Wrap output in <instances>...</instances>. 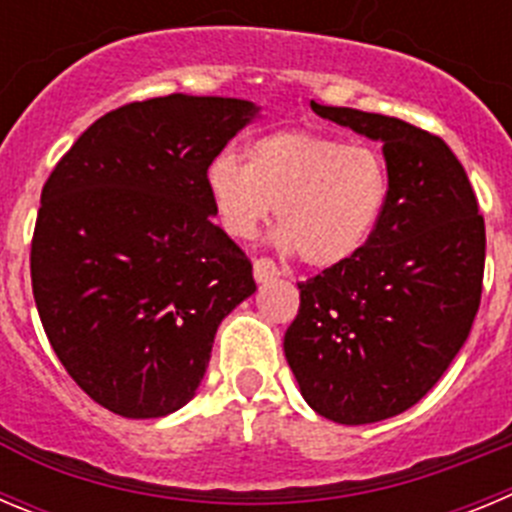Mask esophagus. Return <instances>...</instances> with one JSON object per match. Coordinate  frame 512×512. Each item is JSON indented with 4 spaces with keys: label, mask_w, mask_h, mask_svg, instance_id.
Listing matches in <instances>:
<instances>
[{
    "label": "esophagus",
    "mask_w": 512,
    "mask_h": 512,
    "mask_svg": "<svg viewBox=\"0 0 512 512\" xmlns=\"http://www.w3.org/2000/svg\"><path fill=\"white\" fill-rule=\"evenodd\" d=\"M276 276H279V266H276L271 259L253 261V279L259 281V284H266V281L276 279Z\"/></svg>",
    "instance_id": "1"
}]
</instances>
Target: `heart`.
Here are the masks:
<instances>
[{
  "label": "heart",
  "mask_w": 512,
  "mask_h": 512,
  "mask_svg": "<svg viewBox=\"0 0 512 512\" xmlns=\"http://www.w3.org/2000/svg\"><path fill=\"white\" fill-rule=\"evenodd\" d=\"M210 203L233 238H253L274 215L279 241L314 269L358 256L388 203L386 162L373 147L307 129L261 134L236 154H218L205 172Z\"/></svg>",
  "instance_id": "1"
}]
</instances>
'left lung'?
<instances>
[{
    "mask_svg": "<svg viewBox=\"0 0 512 512\" xmlns=\"http://www.w3.org/2000/svg\"><path fill=\"white\" fill-rule=\"evenodd\" d=\"M312 111L383 142L391 187L368 246L299 284L284 353L304 401L337 424H375L419 403L480 309L485 220L444 139L342 106Z\"/></svg>",
    "mask_w": 512,
    "mask_h": 512,
    "instance_id": "8db88e82",
    "label": "left lung"
}]
</instances>
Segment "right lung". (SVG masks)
I'll return each mask as SVG.
<instances>
[{"label":"right lung","instance_id":"add662e5","mask_svg":"<svg viewBox=\"0 0 512 512\" xmlns=\"http://www.w3.org/2000/svg\"><path fill=\"white\" fill-rule=\"evenodd\" d=\"M256 114L241 98L185 93L126 103L93 121L42 187L32 294L55 355L103 409H182L223 317L256 292L205 187L208 164Z\"/></svg>","mask_w":512,"mask_h":512}]
</instances>
